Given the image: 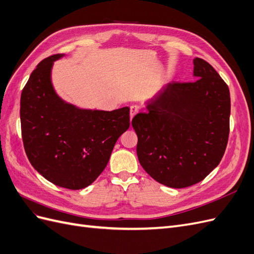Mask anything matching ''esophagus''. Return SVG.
I'll return each mask as SVG.
<instances>
[{
    "mask_svg": "<svg viewBox=\"0 0 254 254\" xmlns=\"http://www.w3.org/2000/svg\"><path fill=\"white\" fill-rule=\"evenodd\" d=\"M139 107L137 106H131L130 107V120H132L134 115L139 112Z\"/></svg>",
    "mask_w": 254,
    "mask_h": 254,
    "instance_id": "obj_1",
    "label": "esophagus"
}]
</instances>
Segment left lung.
<instances>
[{
    "mask_svg": "<svg viewBox=\"0 0 254 254\" xmlns=\"http://www.w3.org/2000/svg\"><path fill=\"white\" fill-rule=\"evenodd\" d=\"M191 82H174L132 119L140 164L168 188L200 182L224 156L231 111L230 91L214 67L195 58Z\"/></svg>",
    "mask_w": 254,
    "mask_h": 254,
    "instance_id": "8db88e82",
    "label": "left lung"
}]
</instances>
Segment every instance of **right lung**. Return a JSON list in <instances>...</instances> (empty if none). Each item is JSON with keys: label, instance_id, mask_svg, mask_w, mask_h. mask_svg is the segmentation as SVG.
I'll return each instance as SVG.
<instances>
[{"label": "right lung", "instance_id": "obj_1", "mask_svg": "<svg viewBox=\"0 0 254 254\" xmlns=\"http://www.w3.org/2000/svg\"><path fill=\"white\" fill-rule=\"evenodd\" d=\"M57 54L43 59L21 94L22 139L30 164L45 179L68 190L93 183L129 128V108L81 109L61 99L52 83Z\"/></svg>", "mask_w": 254, "mask_h": 254}]
</instances>
